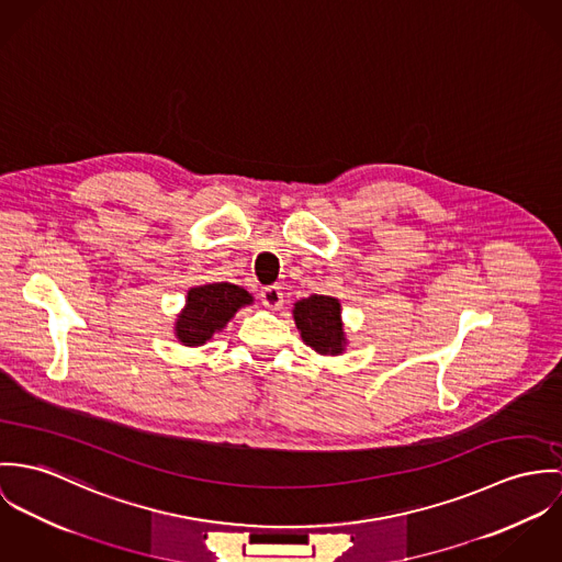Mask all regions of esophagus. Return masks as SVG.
I'll return each instance as SVG.
<instances>
[{
  "label": "esophagus",
  "instance_id": "esophagus-1",
  "mask_svg": "<svg viewBox=\"0 0 562 562\" xmlns=\"http://www.w3.org/2000/svg\"><path fill=\"white\" fill-rule=\"evenodd\" d=\"M260 300H262V304L267 306V308H271V311H278L280 306H282V289L280 286H265L262 291H260Z\"/></svg>",
  "mask_w": 562,
  "mask_h": 562
}]
</instances>
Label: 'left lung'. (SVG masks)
<instances>
[{
    "label": "left lung",
    "mask_w": 562,
    "mask_h": 562,
    "mask_svg": "<svg viewBox=\"0 0 562 562\" xmlns=\"http://www.w3.org/2000/svg\"><path fill=\"white\" fill-rule=\"evenodd\" d=\"M295 325L304 342L323 356L345 351L347 338L340 318V302L329 295H311L295 304Z\"/></svg>",
    "instance_id": "1"
}]
</instances>
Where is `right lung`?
Listing matches in <instances>:
<instances>
[{"mask_svg": "<svg viewBox=\"0 0 562 562\" xmlns=\"http://www.w3.org/2000/svg\"><path fill=\"white\" fill-rule=\"evenodd\" d=\"M254 302L250 293L231 282H213L189 289L188 304L177 318L175 334L188 347H200L222 331L235 312Z\"/></svg>", "mask_w": 562, "mask_h": 562, "instance_id": "1", "label": "right lung"}]
</instances>
